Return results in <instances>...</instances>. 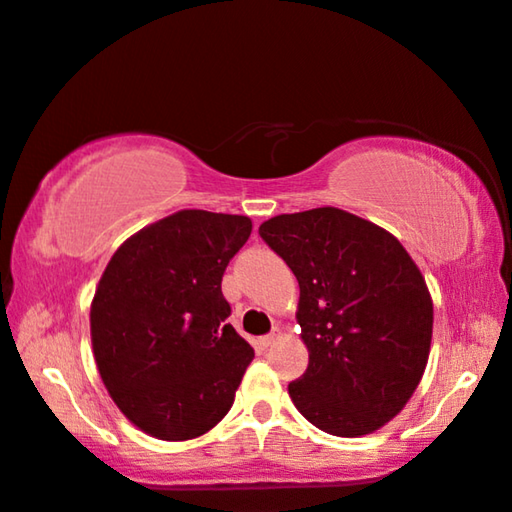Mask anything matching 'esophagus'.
<instances>
[{
  "label": "esophagus",
  "instance_id": "obj_1",
  "mask_svg": "<svg viewBox=\"0 0 512 512\" xmlns=\"http://www.w3.org/2000/svg\"><path fill=\"white\" fill-rule=\"evenodd\" d=\"M278 331H271V334H266V336H262L259 338V345H262V348H269V345H273L278 341Z\"/></svg>",
  "mask_w": 512,
  "mask_h": 512
}]
</instances>
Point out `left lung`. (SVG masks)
Segmentation results:
<instances>
[{"mask_svg": "<svg viewBox=\"0 0 512 512\" xmlns=\"http://www.w3.org/2000/svg\"><path fill=\"white\" fill-rule=\"evenodd\" d=\"M259 236L299 280L308 369L294 406L331 436H366L399 415L429 359L434 304L420 269L383 227L334 206L285 213Z\"/></svg>", "mask_w": 512, "mask_h": 512, "instance_id": "8db88e82", "label": "left lung"}]
</instances>
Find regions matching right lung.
Segmentation results:
<instances>
[{
  "label": "right lung",
  "mask_w": 512,
  "mask_h": 512,
  "mask_svg": "<svg viewBox=\"0 0 512 512\" xmlns=\"http://www.w3.org/2000/svg\"><path fill=\"white\" fill-rule=\"evenodd\" d=\"M253 232L246 215L185 208L143 227L106 264L92 352L115 406L160 441H190L229 413L255 350L227 325L220 283Z\"/></svg>",
  "instance_id": "right-lung-1"
}]
</instances>
